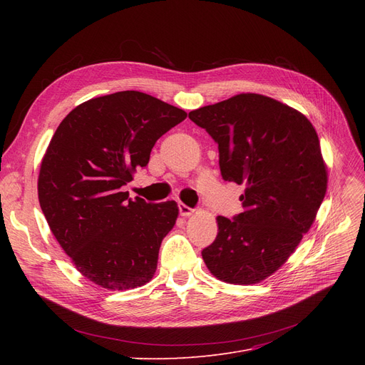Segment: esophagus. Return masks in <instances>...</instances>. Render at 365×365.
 <instances>
[{
  "label": "esophagus",
  "mask_w": 365,
  "mask_h": 365,
  "mask_svg": "<svg viewBox=\"0 0 365 365\" xmlns=\"http://www.w3.org/2000/svg\"><path fill=\"white\" fill-rule=\"evenodd\" d=\"M179 212H180V215H182L183 217H189V216H192V215H194L195 210H194V208H190V207H187V205H186V204H183V202H179Z\"/></svg>",
  "instance_id": "1"
}]
</instances>
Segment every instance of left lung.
I'll use <instances>...</instances> for the list:
<instances>
[{
    "label": "left lung",
    "instance_id": "obj_1",
    "mask_svg": "<svg viewBox=\"0 0 365 365\" xmlns=\"http://www.w3.org/2000/svg\"><path fill=\"white\" fill-rule=\"evenodd\" d=\"M219 145L225 180L245 185L244 212L217 216V237L202 259L217 279L250 285L289 260L315 222L327 192L318 134L297 109L241 93L189 112Z\"/></svg>",
    "mask_w": 365,
    "mask_h": 365
}]
</instances>
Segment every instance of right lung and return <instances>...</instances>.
<instances>
[{
  "instance_id": "1",
  "label": "right lung",
  "mask_w": 365,
  "mask_h": 365,
  "mask_svg": "<svg viewBox=\"0 0 365 365\" xmlns=\"http://www.w3.org/2000/svg\"><path fill=\"white\" fill-rule=\"evenodd\" d=\"M186 112L142 91H118L72 109L41 161L38 200L76 271L106 290H133L157 271L176 201L128 200L121 186L146 167L155 142Z\"/></svg>"
}]
</instances>
